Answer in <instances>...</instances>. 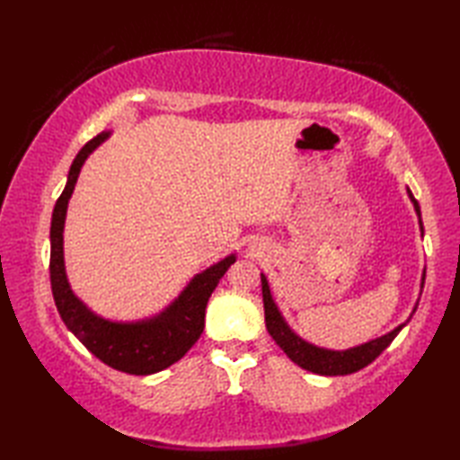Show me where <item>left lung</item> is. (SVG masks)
<instances>
[{
  "label": "left lung",
  "instance_id": "1",
  "mask_svg": "<svg viewBox=\"0 0 460 460\" xmlns=\"http://www.w3.org/2000/svg\"><path fill=\"white\" fill-rule=\"evenodd\" d=\"M407 195L415 208V213L419 217V229H421V237H423L421 209H419V203L413 198V193L409 188H407ZM261 282H262V305H265V322H267L269 334L280 346V349L285 351V354L292 361H295L296 366H300L302 369L312 371V374H318V376H348V374H354V371H359L361 367L369 366L371 361H374L381 354V351L392 344L399 332L407 326V322L411 320V316L415 314V310L419 306V298H417L411 316H409L403 324H399L397 328L387 332V334H384V336L364 341V344L348 348V349H330V348H322V346L312 344V341L298 336L296 332L288 326V322L285 320L282 312L279 310L275 298H272L269 280L265 275H262V272H261ZM423 285H425V270L421 275V292H423Z\"/></svg>",
  "mask_w": 460,
  "mask_h": 460
}]
</instances>
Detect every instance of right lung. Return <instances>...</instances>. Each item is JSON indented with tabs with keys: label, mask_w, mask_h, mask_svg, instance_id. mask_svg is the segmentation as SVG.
<instances>
[{
	"label": "right lung",
	"mask_w": 460,
	"mask_h": 460,
	"mask_svg": "<svg viewBox=\"0 0 460 460\" xmlns=\"http://www.w3.org/2000/svg\"><path fill=\"white\" fill-rule=\"evenodd\" d=\"M112 130L101 132L86 142L71 164L66 185L57 199L51 219V288L58 314L65 326L79 338L84 348L124 374L150 376L181 359L198 341L205 326V306L221 277L237 261L231 252L215 265L198 272L164 310L140 320H111L96 314L75 295L65 267V219L76 180L89 155L111 138Z\"/></svg>",
	"instance_id": "right-lung-1"
}]
</instances>
